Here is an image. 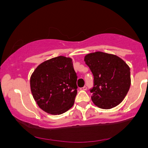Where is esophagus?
Returning a JSON list of instances; mask_svg holds the SVG:
<instances>
[{
  "mask_svg": "<svg viewBox=\"0 0 148 148\" xmlns=\"http://www.w3.org/2000/svg\"><path fill=\"white\" fill-rule=\"evenodd\" d=\"M80 90H87V87L86 86H84L83 88H81Z\"/></svg>",
  "mask_w": 148,
  "mask_h": 148,
  "instance_id": "esophagus-1",
  "label": "esophagus"
}]
</instances>
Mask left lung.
I'll return each instance as SVG.
<instances>
[{"instance_id":"1","label":"left lung","mask_w":148,"mask_h":148,"mask_svg":"<svg viewBox=\"0 0 148 148\" xmlns=\"http://www.w3.org/2000/svg\"><path fill=\"white\" fill-rule=\"evenodd\" d=\"M84 60L94 77L90 92L95 105L104 110L118 106L130 88L129 66L117 55L102 52L88 54Z\"/></svg>"}]
</instances>
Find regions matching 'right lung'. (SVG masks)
Segmentation results:
<instances>
[{"instance_id":"add662e5","label":"right lung","mask_w":148,"mask_h":148,"mask_svg":"<svg viewBox=\"0 0 148 148\" xmlns=\"http://www.w3.org/2000/svg\"><path fill=\"white\" fill-rule=\"evenodd\" d=\"M77 80L72 59L58 56L37 66L30 79V90L41 110L51 114H60L74 105Z\"/></svg>"}]
</instances>
